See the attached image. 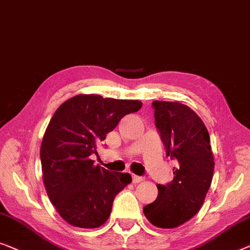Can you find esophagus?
<instances>
[{
  "mask_svg": "<svg viewBox=\"0 0 250 250\" xmlns=\"http://www.w3.org/2000/svg\"><path fill=\"white\" fill-rule=\"evenodd\" d=\"M144 181L143 177H139V175H132V182L133 184H139V182Z\"/></svg>",
  "mask_w": 250,
  "mask_h": 250,
  "instance_id": "obj_1",
  "label": "esophagus"
}]
</instances>
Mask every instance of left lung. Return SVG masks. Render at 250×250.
Wrapping results in <instances>:
<instances>
[{
	"mask_svg": "<svg viewBox=\"0 0 250 250\" xmlns=\"http://www.w3.org/2000/svg\"><path fill=\"white\" fill-rule=\"evenodd\" d=\"M155 125L167 156L177 159L174 178L167 186L157 185L155 202L144 207L153 226L172 229L184 224L202 208L214 173L209 135L195 111L179 102L154 101Z\"/></svg>",
	"mask_w": 250,
	"mask_h": 250,
	"instance_id": "8db88e82",
	"label": "left lung"
}]
</instances>
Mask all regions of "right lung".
<instances>
[{
	"label": "right lung",
	"instance_id": "1",
	"mask_svg": "<svg viewBox=\"0 0 250 250\" xmlns=\"http://www.w3.org/2000/svg\"><path fill=\"white\" fill-rule=\"evenodd\" d=\"M142 105L79 94L55 111L42 140V173L48 198L65 222L95 229L110 217L114 197L131 182V175L94 165L90 155L97 154V144L125 114Z\"/></svg>",
	"mask_w": 250,
	"mask_h": 250
}]
</instances>
